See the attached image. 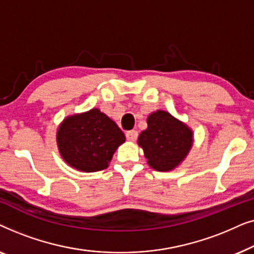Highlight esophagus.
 Returning a JSON list of instances; mask_svg holds the SVG:
<instances>
[{
  "mask_svg": "<svg viewBox=\"0 0 254 254\" xmlns=\"http://www.w3.org/2000/svg\"><path fill=\"white\" fill-rule=\"evenodd\" d=\"M137 131L136 130H129L126 133V137L128 141H135L137 138Z\"/></svg>",
  "mask_w": 254,
  "mask_h": 254,
  "instance_id": "esophagus-1",
  "label": "esophagus"
}]
</instances>
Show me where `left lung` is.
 I'll return each instance as SVG.
<instances>
[{
    "mask_svg": "<svg viewBox=\"0 0 254 254\" xmlns=\"http://www.w3.org/2000/svg\"><path fill=\"white\" fill-rule=\"evenodd\" d=\"M148 128L138 135L148 164L157 171H171L184 161L193 144L189 126L165 111H156L147 119Z\"/></svg>",
    "mask_w": 254,
    "mask_h": 254,
    "instance_id": "obj_1",
    "label": "left lung"
}]
</instances>
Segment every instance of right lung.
I'll use <instances>...</instances> for the list:
<instances>
[{
    "instance_id": "obj_1",
    "label": "right lung",
    "mask_w": 254,
    "mask_h": 254,
    "mask_svg": "<svg viewBox=\"0 0 254 254\" xmlns=\"http://www.w3.org/2000/svg\"><path fill=\"white\" fill-rule=\"evenodd\" d=\"M126 137L98 109L67 117L58 128L59 151L71 168L83 172L106 169L114 151Z\"/></svg>"
}]
</instances>
